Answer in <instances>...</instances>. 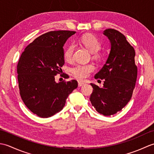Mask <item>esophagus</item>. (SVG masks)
<instances>
[{"instance_id":"1","label":"esophagus","mask_w":154,"mask_h":154,"mask_svg":"<svg viewBox=\"0 0 154 154\" xmlns=\"http://www.w3.org/2000/svg\"><path fill=\"white\" fill-rule=\"evenodd\" d=\"M83 85H85V83L83 82H81V81H79V83H78V85H79V87H82Z\"/></svg>"}]
</instances>
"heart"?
<instances>
[{
  "label": "heart",
  "mask_w": 154,
  "mask_h": 154,
  "mask_svg": "<svg viewBox=\"0 0 154 154\" xmlns=\"http://www.w3.org/2000/svg\"><path fill=\"white\" fill-rule=\"evenodd\" d=\"M80 42L88 50L93 54L94 57H98L96 53L100 49V43L98 39L92 35H85L80 39ZM75 47L73 45H69L64 51V58L67 61L73 60ZM94 70V66L92 63H78L71 68V72L76 79L84 80L89 76L90 73Z\"/></svg>",
  "instance_id": "b5f03b06"
}]
</instances>
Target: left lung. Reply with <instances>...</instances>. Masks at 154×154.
Wrapping results in <instances>:
<instances>
[{"mask_svg":"<svg viewBox=\"0 0 154 154\" xmlns=\"http://www.w3.org/2000/svg\"><path fill=\"white\" fill-rule=\"evenodd\" d=\"M103 34L110 42L105 64L95 75L104 79L103 87L91 83L93 88L90 100L94 109L104 116H110L125 106L132 96L137 79L135 50L126 37L114 29H106Z\"/></svg>","mask_w":154,"mask_h":154,"instance_id":"left-lung-1","label":"left lung"}]
</instances>
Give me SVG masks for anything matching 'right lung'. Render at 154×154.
I'll list each match as a JSON object with an SVG mask.
<instances>
[{
  "label": "right lung",
  "instance_id": "1",
  "mask_svg": "<svg viewBox=\"0 0 154 154\" xmlns=\"http://www.w3.org/2000/svg\"><path fill=\"white\" fill-rule=\"evenodd\" d=\"M74 31H51L42 34L22 52L17 65L20 94L28 109L41 118L60 112L69 94L78 86L76 80L56 83L55 76L65 63L63 45ZM63 77L68 79L64 74Z\"/></svg>",
  "mask_w": 154,
  "mask_h": 154
}]
</instances>
